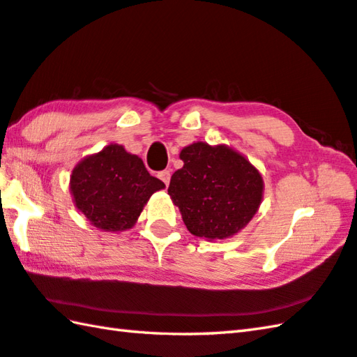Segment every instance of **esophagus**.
Returning <instances> with one entry per match:
<instances>
[{
    "mask_svg": "<svg viewBox=\"0 0 357 357\" xmlns=\"http://www.w3.org/2000/svg\"><path fill=\"white\" fill-rule=\"evenodd\" d=\"M158 178H159L160 181H162V183H164L165 185H169L170 178H172V173H170V170H162V172L158 173Z\"/></svg>",
    "mask_w": 357,
    "mask_h": 357,
    "instance_id": "obj_1",
    "label": "esophagus"
}]
</instances>
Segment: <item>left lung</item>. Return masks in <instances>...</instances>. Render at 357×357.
Listing matches in <instances>:
<instances>
[{"instance_id":"left-lung-1","label":"left lung","mask_w":357,"mask_h":357,"mask_svg":"<svg viewBox=\"0 0 357 357\" xmlns=\"http://www.w3.org/2000/svg\"><path fill=\"white\" fill-rule=\"evenodd\" d=\"M184 167L173 173L169 195L190 234L229 238L252 220L263 198L255 167L226 145L195 142L181 151Z\"/></svg>"}]
</instances>
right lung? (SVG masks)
<instances>
[{
  "mask_svg": "<svg viewBox=\"0 0 357 357\" xmlns=\"http://www.w3.org/2000/svg\"><path fill=\"white\" fill-rule=\"evenodd\" d=\"M164 187L141 158L117 144L83 159L71 174L75 207L91 225L111 232L130 229L151 195Z\"/></svg>",
  "mask_w": 357,
  "mask_h": 357,
  "instance_id": "obj_1",
  "label": "right lung"
}]
</instances>
